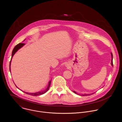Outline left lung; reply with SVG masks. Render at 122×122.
<instances>
[{
  "label": "left lung",
  "instance_id": "left-lung-1",
  "mask_svg": "<svg viewBox=\"0 0 122 122\" xmlns=\"http://www.w3.org/2000/svg\"><path fill=\"white\" fill-rule=\"evenodd\" d=\"M111 55H112V61H111V65L113 66V56H112V53L111 54ZM74 93H75V94H78L77 93H76V92H75V91H73ZM91 95H92V94H91ZM82 96H89V95H90V94H83V95H81Z\"/></svg>",
  "mask_w": 122,
  "mask_h": 122
}]
</instances>
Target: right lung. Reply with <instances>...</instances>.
<instances>
[{
    "label": "right lung",
    "mask_w": 122,
    "mask_h": 122,
    "mask_svg": "<svg viewBox=\"0 0 122 122\" xmlns=\"http://www.w3.org/2000/svg\"><path fill=\"white\" fill-rule=\"evenodd\" d=\"M25 44V43H20L19 44H18L17 45H16L15 47L14 48L12 51V55H11V59H12V56H13V55H14V54L16 53V52L18 51V50H19V49H20L22 47H23ZM11 60L10 61V63H11ZM51 81H50L49 82V84H48V87L47 88V89L46 90H45L44 91H41V92H37V93H27V92H24V93H25V94H28L29 95H31V96H39V95H42L44 93H45L50 88V85H51Z\"/></svg>",
    "instance_id": "1"
}]
</instances>
